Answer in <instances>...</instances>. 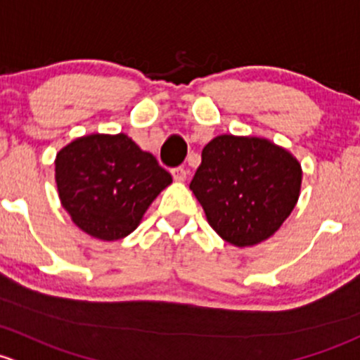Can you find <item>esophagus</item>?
<instances>
[{
	"label": "esophagus",
	"mask_w": 360,
	"mask_h": 360,
	"mask_svg": "<svg viewBox=\"0 0 360 360\" xmlns=\"http://www.w3.org/2000/svg\"><path fill=\"white\" fill-rule=\"evenodd\" d=\"M172 175L176 181H185V179H187V175H188V172L180 166V168H173L172 169Z\"/></svg>",
	"instance_id": "esophagus-1"
}]
</instances>
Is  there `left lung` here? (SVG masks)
<instances>
[{
	"label": "left lung",
	"instance_id": "obj_1",
	"mask_svg": "<svg viewBox=\"0 0 360 360\" xmlns=\"http://www.w3.org/2000/svg\"><path fill=\"white\" fill-rule=\"evenodd\" d=\"M191 191L214 232L237 248L260 244L281 229L302 188V165L262 136L218 135L206 143Z\"/></svg>",
	"mask_w": 360,
	"mask_h": 360
}]
</instances>
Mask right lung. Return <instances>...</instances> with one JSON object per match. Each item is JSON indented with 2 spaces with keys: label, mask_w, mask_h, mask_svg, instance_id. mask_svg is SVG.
I'll return each instance as SVG.
<instances>
[{
  "label": "right lung",
  "mask_w": 360,
  "mask_h": 360,
  "mask_svg": "<svg viewBox=\"0 0 360 360\" xmlns=\"http://www.w3.org/2000/svg\"><path fill=\"white\" fill-rule=\"evenodd\" d=\"M55 181L70 220L88 236L117 240L129 236L172 175L128 135L91 133L62 147Z\"/></svg>",
  "instance_id": "1"
}]
</instances>
